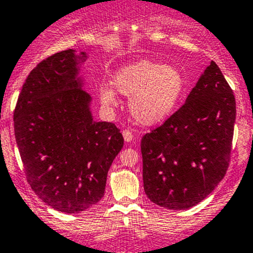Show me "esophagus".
I'll return each mask as SVG.
<instances>
[{
	"label": "esophagus",
	"mask_w": 253,
	"mask_h": 253,
	"mask_svg": "<svg viewBox=\"0 0 253 253\" xmlns=\"http://www.w3.org/2000/svg\"><path fill=\"white\" fill-rule=\"evenodd\" d=\"M122 135H124V139L126 140V142H131V140L133 139V132H132L131 129H124Z\"/></svg>",
	"instance_id": "obj_1"
}]
</instances>
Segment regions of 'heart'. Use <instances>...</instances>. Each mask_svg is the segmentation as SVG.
<instances>
[{
    "label": "heart",
    "mask_w": 253,
    "mask_h": 253,
    "mask_svg": "<svg viewBox=\"0 0 253 253\" xmlns=\"http://www.w3.org/2000/svg\"><path fill=\"white\" fill-rule=\"evenodd\" d=\"M113 84L121 94L129 98V111L137 122L155 125L169 118L182 95L184 80L178 69L143 59L127 65L114 76ZM103 104L116 103L114 91L100 93Z\"/></svg>",
    "instance_id": "heart-1"
}]
</instances>
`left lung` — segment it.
Segmentation results:
<instances>
[{
  "mask_svg": "<svg viewBox=\"0 0 253 253\" xmlns=\"http://www.w3.org/2000/svg\"><path fill=\"white\" fill-rule=\"evenodd\" d=\"M236 105L211 62L185 103L142 138L143 182L154 204L187 210L209 196L227 173Z\"/></svg>",
  "mask_w": 253,
  "mask_h": 253,
  "instance_id": "obj_1",
  "label": "left lung"
}]
</instances>
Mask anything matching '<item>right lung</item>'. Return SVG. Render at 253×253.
Segmentation results:
<instances>
[{"label": "right lung", "mask_w": 253, "mask_h": 253, "mask_svg": "<svg viewBox=\"0 0 253 253\" xmlns=\"http://www.w3.org/2000/svg\"><path fill=\"white\" fill-rule=\"evenodd\" d=\"M84 52L62 50L31 70L14 110V134L28 183L57 211L79 213L104 196L124 147L113 122H95L79 76Z\"/></svg>", "instance_id": "1"}]
</instances>
